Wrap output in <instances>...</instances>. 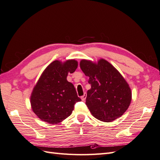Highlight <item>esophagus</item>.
Listing matches in <instances>:
<instances>
[{
	"instance_id": "esophagus-1",
	"label": "esophagus",
	"mask_w": 160,
	"mask_h": 160,
	"mask_svg": "<svg viewBox=\"0 0 160 160\" xmlns=\"http://www.w3.org/2000/svg\"><path fill=\"white\" fill-rule=\"evenodd\" d=\"M86 97H87V95H86V93H85L83 96L81 97V99H82V101H85V99H86Z\"/></svg>"
}]
</instances>
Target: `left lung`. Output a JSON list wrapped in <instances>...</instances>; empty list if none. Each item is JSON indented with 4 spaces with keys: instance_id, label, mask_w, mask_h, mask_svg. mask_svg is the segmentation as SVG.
Wrapping results in <instances>:
<instances>
[{
    "instance_id": "obj_1",
    "label": "left lung",
    "mask_w": 160,
    "mask_h": 160,
    "mask_svg": "<svg viewBox=\"0 0 160 160\" xmlns=\"http://www.w3.org/2000/svg\"><path fill=\"white\" fill-rule=\"evenodd\" d=\"M80 67L91 88L88 91L86 105L96 119L111 122L128 109L132 91L122 75L109 62L100 59L98 63L82 60Z\"/></svg>"
}]
</instances>
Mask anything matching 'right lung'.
Here are the masks:
<instances>
[{
    "label": "right lung",
    "instance_id": "1",
    "mask_svg": "<svg viewBox=\"0 0 160 160\" xmlns=\"http://www.w3.org/2000/svg\"><path fill=\"white\" fill-rule=\"evenodd\" d=\"M77 68V62L55 61L43 71L31 97L32 109L38 118L50 124L63 121L71 114L81 99L74 85L67 80L69 72Z\"/></svg>",
    "mask_w": 160,
    "mask_h": 160
}]
</instances>
